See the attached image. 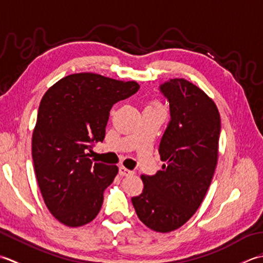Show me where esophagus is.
<instances>
[{
    "mask_svg": "<svg viewBox=\"0 0 263 263\" xmlns=\"http://www.w3.org/2000/svg\"><path fill=\"white\" fill-rule=\"evenodd\" d=\"M119 174H120V176H122V177H127V176H133L134 174H135V171L128 170V169H126L125 167H120V168H119Z\"/></svg>",
    "mask_w": 263,
    "mask_h": 263,
    "instance_id": "1",
    "label": "esophagus"
}]
</instances>
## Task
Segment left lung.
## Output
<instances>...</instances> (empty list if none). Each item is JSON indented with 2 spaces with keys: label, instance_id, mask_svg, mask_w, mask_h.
<instances>
[{
  "label": "left lung",
  "instance_id": "obj_1",
  "mask_svg": "<svg viewBox=\"0 0 263 263\" xmlns=\"http://www.w3.org/2000/svg\"><path fill=\"white\" fill-rule=\"evenodd\" d=\"M170 121L159 146L167 162L142 175L144 190L132 202L145 226L169 233L190 220L204 199L218 160L220 116L214 102L194 84L174 78L160 85Z\"/></svg>",
  "mask_w": 263,
  "mask_h": 263
}]
</instances>
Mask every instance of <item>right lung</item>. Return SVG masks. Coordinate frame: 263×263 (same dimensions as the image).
Here are the masks:
<instances>
[{"instance_id":"obj_1","label":"right lung","mask_w":263,"mask_h":263,"mask_svg":"<svg viewBox=\"0 0 263 263\" xmlns=\"http://www.w3.org/2000/svg\"><path fill=\"white\" fill-rule=\"evenodd\" d=\"M138 89L136 82L83 72L60 79L43 96L31 154L45 204L66 226H83L100 212L118 167L94 163L88 152L103 142L112 105Z\"/></svg>"}]
</instances>
